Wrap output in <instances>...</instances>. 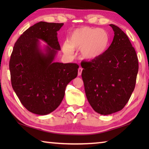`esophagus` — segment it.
I'll list each match as a JSON object with an SVG mask.
<instances>
[{"label": "esophagus", "instance_id": "1", "mask_svg": "<svg viewBox=\"0 0 149 149\" xmlns=\"http://www.w3.org/2000/svg\"><path fill=\"white\" fill-rule=\"evenodd\" d=\"M82 71H83V68H79L78 69V75H81L82 74Z\"/></svg>", "mask_w": 149, "mask_h": 149}]
</instances>
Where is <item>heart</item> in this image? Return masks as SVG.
Returning <instances> with one entry per match:
<instances>
[{
  "mask_svg": "<svg viewBox=\"0 0 149 149\" xmlns=\"http://www.w3.org/2000/svg\"><path fill=\"white\" fill-rule=\"evenodd\" d=\"M111 38L107 31L100 28L82 27L70 34L67 43L63 45L65 54L72 55V50H80V58L92 61L102 57L108 49Z\"/></svg>",
  "mask_w": 149,
  "mask_h": 149,
  "instance_id": "b5f03b06",
  "label": "heart"
}]
</instances>
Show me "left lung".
I'll return each instance as SVG.
<instances>
[{"label": "left lung", "instance_id": "left-lung-1", "mask_svg": "<svg viewBox=\"0 0 149 149\" xmlns=\"http://www.w3.org/2000/svg\"><path fill=\"white\" fill-rule=\"evenodd\" d=\"M113 42L95 61L81 63L85 93L95 111L107 115L122 110L133 92L138 59L126 34L115 25Z\"/></svg>", "mask_w": 149, "mask_h": 149}]
</instances>
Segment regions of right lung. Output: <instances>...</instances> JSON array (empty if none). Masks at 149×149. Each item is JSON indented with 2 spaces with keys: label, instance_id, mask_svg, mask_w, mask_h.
<instances>
[{
  "label": "right lung",
  "instance_id": "right-lung-1",
  "mask_svg": "<svg viewBox=\"0 0 149 149\" xmlns=\"http://www.w3.org/2000/svg\"><path fill=\"white\" fill-rule=\"evenodd\" d=\"M64 24L40 22L16 42L9 61L12 87L29 111L46 115L58 107L66 86L77 76L76 63L54 62L61 50L58 31ZM40 40L46 43L43 47Z\"/></svg>",
  "mask_w": 149,
  "mask_h": 149
}]
</instances>
